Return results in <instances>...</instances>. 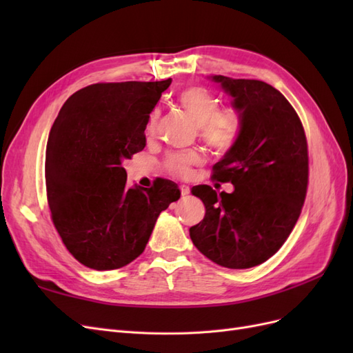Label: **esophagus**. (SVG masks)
<instances>
[{"mask_svg":"<svg viewBox=\"0 0 353 353\" xmlns=\"http://www.w3.org/2000/svg\"><path fill=\"white\" fill-rule=\"evenodd\" d=\"M179 190H181V194H183V199L188 196L190 190H188V187H187V185H181V187H179Z\"/></svg>","mask_w":353,"mask_h":353,"instance_id":"obj_1","label":"esophagus"}]
</instances>
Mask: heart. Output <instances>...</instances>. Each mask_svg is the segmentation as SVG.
Here are the masks:
<instances>
[{
    "label": "heart",
    "mask_w": 353,
    "mask_h": 353,
    "mask_svg": "<svg viewBox=\"0 0 353 353\" xmlns=\"http://www.w3.org/2000/svg\"><path fill=\"white\" fill-rule=\"evenodd\" d=\"M178 104L187 110L199 125L200 137L218 150H228L236 144L240 134V119L232 110L219 109V101L205 87H188L176 94ZM159 110H153L147 121V132H153ZM201 163L197 152L170 153L166 157V169L176 176H188L191 168Z\"/></svg>",
    "instance_id": "obj_1"
}]
</instances>
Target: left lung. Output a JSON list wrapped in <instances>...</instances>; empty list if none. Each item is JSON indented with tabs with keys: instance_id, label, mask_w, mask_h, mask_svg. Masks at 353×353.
Returning a JSON list of instances; mask_svg holds the SVG:
<instances>
[{
	"instance_id": "obj_1",
	"label": "left lung",
	"mask_w": 353,
	"mask_h": 353,
	"mask_svg": "<svg viewBox=\"0 0 353 353\" xmlns=\"http://www.w3.org/2000/svg\"><path fill=\"white\" fill-rule=\"evenodd\" d=\"M210 79L231 95L240 119L236 144L212 175L234 191L191 188L206 213L190 237L212 262L245 270L279 252L296 225L307 188V143L296 110L270 83L222 74Z\"/></svg>"
}]
</instances>
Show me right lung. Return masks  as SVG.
Wrapping results in <instances>:
<instances>
[{
	"label": "right lung",
	"mask_w": 353,
	"mask_h": 353,
	"mask_svg": "<svg viewBox=\"0 0 353 353\" xmlns=\"http://www.w3.org/2000/svg\"><path fill=\"white\" fill-rule=\"evenodd\" d=\"M172 79L88 85L66 100L46 156L51 219L66 249L97 271L140 256L160 212L181 196L169 179L128 187L126 159L145 147L148 116Z\"/></svg>",
	"instance_id": "1"
}]
</instances>
